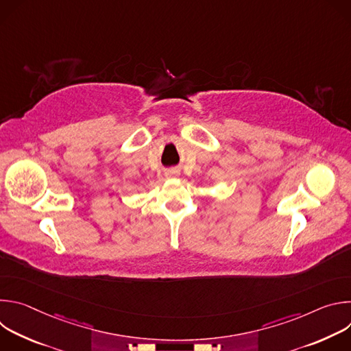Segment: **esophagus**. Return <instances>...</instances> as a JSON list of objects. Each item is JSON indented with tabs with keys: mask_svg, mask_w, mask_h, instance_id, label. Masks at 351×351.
Returning a JSON list of instances; mask_svg holds the SVG:
<instances>
[{
	"mask_svg": "<svg viewBox=\"0 0 351 351\" xmlns=\"http://www.w3.org/2000/svg\"><path fill=\"white\" fill-rule=\"evenodd\" d=\"M179 176V171L178 169H169L165 172V178L167 179H175Z\"/></svg>",
	"mask_w": 351,
	"mask_h": 351,
	"instance_id": "esophagus-1",
	"label": "esophagus"
}]
</instances>
